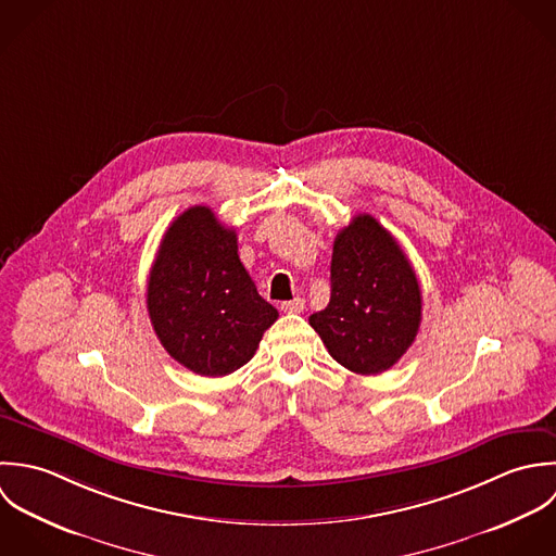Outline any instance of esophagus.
I'll list each match as a JSON object with an SVG mask.
<instances>
[{
  "label": "esophagus",
  "instance_id": "esophagus-1",
  "mask_svg": "<svg viewBox=\"0 0 556 556\" xmlns=\"http://www.w3.org/2000/svg\"><path fill=\"white\" fill-rule=\"evenodd\" d=\"M279 309L283 314H301L305 309V301L303 299H292V301H286L279 305Z\"/></svg>",
  "mask_w": 556,
  "mask_h": 556
}]
</instances>
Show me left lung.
<instances>
[{"label": "left lung", "instance_id": "8db88e82", "mask_svg": "<svg viewBox=\"0 0 556 556\" xmlns=\"http://www.w3.org/2000/svg\"><path fill=\"white\" fill-rule=\"evenodd\" d=\"M339 365L382 374L413 345L421 325V288L397 240L371 215L334 236L331 301L309 316Z\"/></svg>", "mask_w": 556, "mask_h": 556}]
</instances>
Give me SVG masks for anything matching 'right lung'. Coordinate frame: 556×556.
Masks as SVG:
<instances>
[{
    "label": "right lung",
    "instance_id": "right-lung-1",
    "mask_svg": "<svg viewBox=\"0 0 556 556\" xmlns=\"http://www.w3.org/2000/svg\"><path fill=\"white\" fill-rule=\"evenodd\" d=\"M148 314L169 356L208 378L251 361L279 318L242 266L236 231L208 206L167 227L148 279Z\"/></svg>",
    "mask_w": 556,
    "mask_h": 556
}]
</instances>
